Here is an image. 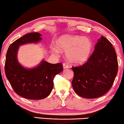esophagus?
Instances as JSON below:
<instances>
[{
  "label": "esophagus",
  "instance_id": "34e87169",
  "mask_svg": "<svg viewBox=\"0 0 124 124\" xmlns=\"http://www.w3.org/2000/svg\"><path fill=\"white\" fill-rule=\"evenodd\" d=\"M63 69H65L69 68V66L67 64V63H63Z\"/></svg>",
  "mask_w": 124,
  "mask_h": 124
}]
</instances>
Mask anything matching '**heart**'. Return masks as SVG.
<instances>
[{
    "label": "heart",
    "mask_w": 124,
    "mask_h": 124,
    "mask_svg": "<svg viewBox=\"0 0 124 124\" xmlns=\"http://www.w3.org/2000/svg\"><path fill=\"white\" fill-rule=\"evenodd\" d=\"M56 44L60 49L67 51L66 57L69 61L76 64L86 61L92 48V42L90 39L79 35H63L57 39ZM51 49L53 53H58L57 47L53 46Z\"/></svg>",
    "instance_id": "b5f03b06"
}]
</instances>
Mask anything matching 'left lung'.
Listing matches in <instances>:
<instances>
[{
	"instance_id": "left-lung-1",
	"label": "left lung",
	"mask_w": 124,
	"mask_h": 124,
	"mask_svg": "<svg viewBox=\"0 0 124 124\" xmlns=\"http://www.w3.org/2000/svg\"><path fill=\"white\" fill-rule=\"evenodd\" d=\"M72 69V86L78 95L85 98L102 96L111 88L117 73L115 49L106 38L101 36L87 62Z\"/></svg>"
}]
</instances>
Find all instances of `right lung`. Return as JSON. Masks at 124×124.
Masks as SVG:
<instances>
[{
    "instance_id": "add662e5",
    "label": "right lung",
    "mask_w": 124,
    "mask_h": 124,
    "mask_svg": "<svg viewBox=\"0 0 124 124\" xmlns=\"http://www.w3.org/2000/svg\"><path fill=\"white\" fill-rule=\"evenodd\" d=\"M38 32L25 35L10 44L5 62L6 77L17 94L29 99H41L48 97L53 88V79L63 70L61 63L52 64L43 60L37 67L26 69L17 60L20 45L36 43L42 39Z\"/></svg>"
}]
</instances>
